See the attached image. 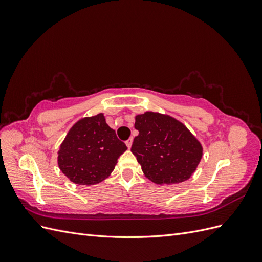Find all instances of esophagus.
Here are the masks:
<instances>
[{
  "mask_svg": "<svg viewBox=\"0 0 262 262\" xmlns=\"http://www.w3.org/2000/svg\"><path fill=\"white\" fill-rule=\"evenodd\" d=\"M132 141H133V139L132 138H130V139H128L125 141V144H126V146H128L129 148L131 147V145H132Z\"/></svg>",
  "mask_w": 262,
  "mask_h": 262,
  "instance_id": "1",
  "label": "esophagus"
}]
</instances>
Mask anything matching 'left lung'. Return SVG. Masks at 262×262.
Returning a JSON list of instances; mask_svg holds the SVG:
<instances>
[{"label":"left lung","instance_id":"1","mask_svg":"<svg viewBox=\"0 0 262 262\" xmlns=\"http://www.w3.org/2000/svg\"><path fill=\"white\" fill-rule=\"evenodd\" d=\"M131 152L144 175L158 185H172L192 176L202 157V146L175 118L147 112L136 117Z\"/></svg>","mask_w":262,"mask_h":262}]
</instances>
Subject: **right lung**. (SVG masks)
<instances>
[{"mask_svg":"<svg viewBox=\"0 0 262 262\" xmlns=\"http://www.w3.org/2000/svg\"><path fill=\"white\" fill-rule=\"evenodd\" d=\"M126 148L104 115L98 114L81 119L71 128L60 146L58 164L74 184L95 185L112 173Z\"/></svg>","mask_w":262,"mask_h":262,"instance_id":"add662e5","label":"right lung"}]
</instances>
